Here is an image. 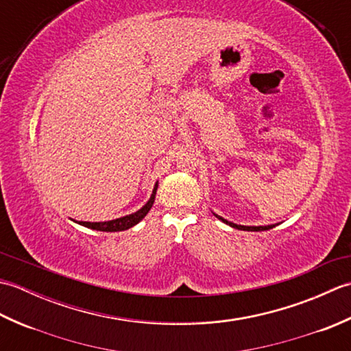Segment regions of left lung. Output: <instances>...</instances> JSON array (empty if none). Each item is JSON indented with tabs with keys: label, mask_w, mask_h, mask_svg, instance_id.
<instances>
[{
	"label": "left lung",
	"mask_w": 351,
	"mask_h": 351,
	"mask_svg": "<svg viewBox=\"0 0 351 351\" xmlns=\"http://www.w3.org/2000/svg\"><path fill=\"white\" fill-rule=\"evenodd\" d=\"M213 214L219 220H221L223 223H226V225H229L230 228H235V229H240V230H252V232H259V230H268V229H273L274 226H278V225H268V226H244V225H237V223H232V221H229L226 219H223V217H220V215H217L215 213H213Z\"/></svg>",
	"instance_id": "1"
}]
</instances>
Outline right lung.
Returning a JSON list of instances; mask_svg holds the SVG:
<instances>
[{
	"instance_id": "add662e5",
	"label": "right lung",
	"mask_w": 351,
	"mask_h": 351,
	"mask_svg": "<svg viewBox=\"0 0 351 351\" xmlns=\"http://www.w3.org/2000/svg\"><path fill=\"white\" fill-rule=\"evenodd\" d=\"M156 189H158V182H155V187L152 190V195L149 197L147 202L140 208L138 211L123 215V217H119L114 220H108V221H75L78 225L88 228V229H95V230H101V232H119V230H126L132 226H136L138 221L145 219V215L151 211V208L154 205L155 195H156Z\"/></svg>"
}]
</instances>
